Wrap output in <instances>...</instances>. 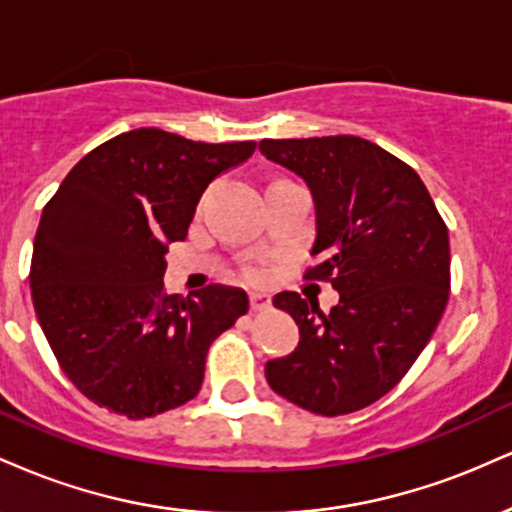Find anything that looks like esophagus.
Returning <instances> with one entry per match:
<instances>
[{
  "label": "esophagus",
  "instance_id": "obj_1",
  "mask_svg": "<svg viewBox=\"0 0 512 512\" xmlns=\"http://www.w3.org/2000/svg\"><path fill=\"white\" fill-rule=\"evenodd\" d=\"M269 296H264V293H250V308L252 310H267L269 308Z\"/></svg>",
  "mask_w": 512,
  "mask_h": 512
}]
</instances>
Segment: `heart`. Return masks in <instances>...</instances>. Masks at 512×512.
Masks as SVG:
<instances>
[{
  "instance_id": "1",
  "label": "heart",
  "mask_w": 512,
  "mask_h": 512,
  "mask_svg": "<svg viewBox=\"0 0 512 512\" xmlns=\"http://www.w3.org/2000/svg\"><path fill=\"white\" fill-rule=\"evenodd\" d=\"M250 276H260V272H257V269H250Z\"/></svg>"
}]
</instances>
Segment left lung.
Here are the masks:
<instances>
[{"mask_svg": "<svg viewBox=\"0 0 512 512\" xmlns=\"http://www.w3.org/2000/svg\"><path fill=\"white\" fill-rule=\"evenodd\" d=\"M315 202L320 257L305 279H330V313L296 291L274 296L301 342L264 366L276 395L322 416L351 414L395 387L436 332L450 293V240L414 168L368 139H264Z\"/></svg>", "mask_w": 512, "mask_h": 512, "instance_id": "8db88e82", "label": "left lung"}]
</instances>
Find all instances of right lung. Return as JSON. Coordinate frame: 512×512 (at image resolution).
I'll list each match as a JSON object with an SVG mask.
<instances>
[{
    "label": "right lung",
    "instance_id": "1",
    "mask_svg": "<svg viewBox=\"0 0 512 512\" xmlns=\"http://www.w3.org/2000/svg\"><path fill=\"white\" fill-rule=\"evenodd\" d=\"M255 146L139 127L81 158L45 204L31 262L35 315L67 378L98 407L144 419L190 402L211 342L248 313L243 289L170 296L163 274L209 182Z\"/></svg>",
    "mask_w": 512,
    "mask_h": 512
}]
</instances>
